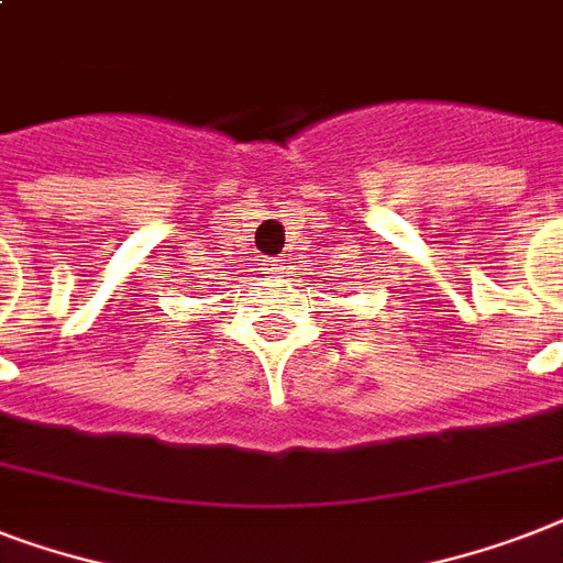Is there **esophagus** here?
<instances>
[{
    "label": "esophagus",
    "mask_w": 563,
    "mask_h": 563,
    "mask_svg": "<svg viewBox=\"0 0 563 563\" xmlns=\"http://www.w3.org/2000/svg\"><path fill=\"white\" fill-rule=\"evenodd\" d=\"M286 272H289V260H286V256H272V260H265V274L283 277Z\"/></svg>",
    "instance_id": "1"
}]
</instances>
